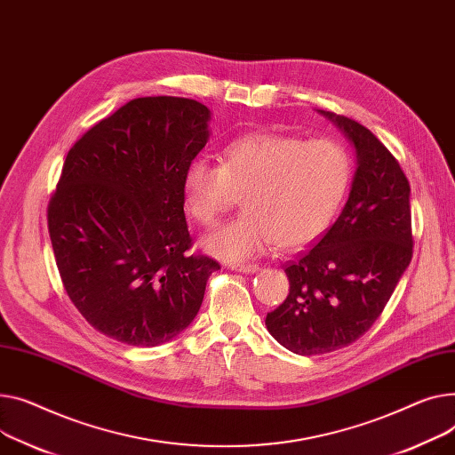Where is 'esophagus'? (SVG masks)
I'll use <instances>...</instances> for the list:
<instances>
[{
	"label": "esophagus",
	"mask_w": 455,
	"mask_h": 455,
	"mask_svg": "<svg viewBox=\"0 0 455 455\" xmlns=\"http://www.w3.org/2000/svg\"><path fill=\"white\" fill-rule=\"evenodd\" d=\"M232 270L243 272V275H252V272L259 270V267L256 263H243V265H232Z\"/></svg>",
	"instance_id": "obj_1"
}]
</instances>
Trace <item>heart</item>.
<instances>
[{
    "label": "heart",
    "mask_w": 455,
    "mask_h": 455,
    "mask_svg": "<svg viewBox=\"0 0 455 455\" xmlns=\"http://www.w3.org/2000/svg\"><path fill=\"white\" fill-rule=\"evenodd\" d=\"M353 180V159L332 139L247 133L232 140L221 164L194 159L183 177L190 216L214 227L243 196L245 212L204 237L221 259H249L276 241L299 249L337 216Z\"/></svg>",
    "instance_id": "b5f03b06"
}]
</instances>
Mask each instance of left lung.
Returning <instances> with one entry per match:
<instances>
[{
  "mask_svg": "<svg viewBox=\"0 0 455 455\" xmlns=\"http://www.w3.org/2000/svg\"><path fill=\"white\" fill-rule=\"evenodd\" d=\"M320 113L355 144L349 199L315 247L285 265L289 294L265 318L272 337L304 356L342 349L364 335L413 254L410 183L399 161L356 120Z\"/></svg>",
  "mask_w": 455,
  "mask_h": 455,
  "instance_id": "8db88e82",
  "label": "left lung"
}]
</instances>
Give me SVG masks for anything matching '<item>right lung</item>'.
<instances>
[{"label": "right lung", "instance_id": "1", "mask_svg": "<svg viewBox=\"0 0 455 455\" xmlns=\"http://www.w3.org/2000/svg\"><path fill=\"white\" fill-rule=\"evenodd\" d=\"M197 100L144 97L69 149L47 206L64 289L106 337L137 347L175 339L196 318L220 263L188 254L183 177L208 140Z\"/></svg>", "mask_w": 455, "mask_h": 455}]
</instances>
